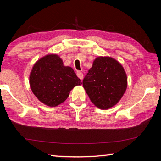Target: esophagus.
Listing matches in <instances>:
<instances>
[{
  "label": "esophagus",
  "mask_w": 161,
  "mask_h": 161,
  "mask_svg": "<svg viewBox=\"0 0 161 161\" xmlns=\"http://www.w3.org/2000/svg\"><path fill=\"white\" fill-rule=\"evenodd\" d=\"M77 77H78L79 78H80L81 80H83V77H84V76H83L82 73H81V72H77Z\"/></svg>",
  "instance_id": "obj_1"
}]
</instances>
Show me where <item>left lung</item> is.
<instances>
[{
  "label": "left lung",
  "mask_w": 161,
  "mask_h": 161,
  "mask_svg": "<svg viewBox=\"0 0 161 161\" xmlns=\"http://www.w3.org/2000/svg\"><path fill=\"white\" fill-rule=\"evenodd\" d=\"M91 102L100 109L113 107L124 96L127 76L124 67L110 57H98L83 80Z\"/></svg>",
  "instance_id": "left-lung-1"
}]
</instances>
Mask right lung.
<instances>
[{
    "mask_svg": "<svg viewBox=\"0 0 161 161\" xmlns=\"http://www.w3.org/2000/svg\"><path fill=\"white\" fill-rule=\"evenodd\" d=\"M29 82L37 99L51 107L63 103L70 91L81 84L72 68L64 66L60 57L56 54H47L35 62Z\"/></svg>",
    "mask_w": 161,
    "mask_h": 161,
    "instance_id": "1",
    "label": "right lung"
}]
</instances>
